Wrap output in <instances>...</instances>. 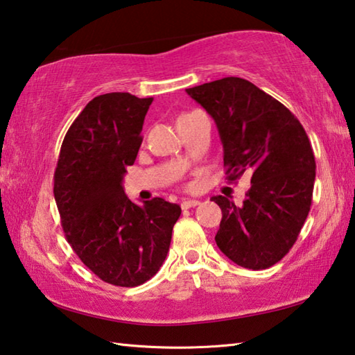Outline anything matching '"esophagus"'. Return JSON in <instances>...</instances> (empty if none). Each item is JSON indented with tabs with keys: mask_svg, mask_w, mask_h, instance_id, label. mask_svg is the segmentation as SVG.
<instances>
[{
	"mask_svg": "<svg viewBox=\"0 0 355 355\" xmlns=\"http://www.w3.org/2000/svg\"><path fill=\"white\" fill-rule=\"evenodd\" d=\"M198 205H200L198 200H184V202H182V209L196 208V206H198Z\"/></svg>",
	"mask_w": 355,
	"mask_h": 355,
	"instance_id": "1",
	"label": "esophagus"
}]
</instances>
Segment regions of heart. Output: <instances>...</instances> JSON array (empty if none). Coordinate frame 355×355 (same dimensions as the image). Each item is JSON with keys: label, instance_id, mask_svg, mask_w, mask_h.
I'll use <instances>...</instances> for the list:
<instances>
[{"label": "heart", "instance_id": "obj_1", "mask_svg": "<svg viewBox=\"0 0 355 355\" xmlns=\"http://www.w3.org/2000/svg\"><path fill=\"white\" fill-rule=\"evenodd\" d=\"M183 116H184V114H183Z\"/></svg>", "mask_w": 355, "mask_h": 355}]
</instances>
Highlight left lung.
Here are the masks:
<instances>
[{
	"label": "left lung",
	"instance_id": "1",
	"mask_svg": "<svg viewBox=\"0 0 355 355\" xmlns=\"http://www.w3.org/2000/svg\"><path fill=\"white\" fill-rule=\"evenodd\" d=\"M186 93L216 122L230 182L251 175L242 206L212 197L222 209L217 247L243 268L275 266L293 247L311 211L317 166L306 130L287 107L241 77Z\"/></svg>",
	"mask_w": 355,
	"mask_h": 355
}]
</instances>
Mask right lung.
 <instances>
[{
	"mask_svg": "<svg viewBox=\"0 0 355 355\" xmlns=\"http://www.w3.org/2000/svg\"><path fill=\"white\" fill-rule=\"evenodd\" d=\"M152 101L130 93L96 96L68 128L54 173L71 248L98 278L119 287L141 286L158 272L182 214L159 197L135 205L122 188Z\"/></svg>",
	"mask_w": 355,
	"mask_h": 355,
	"instance_id": "add662e5",
	"label": "right lung"
}]
</instances>
